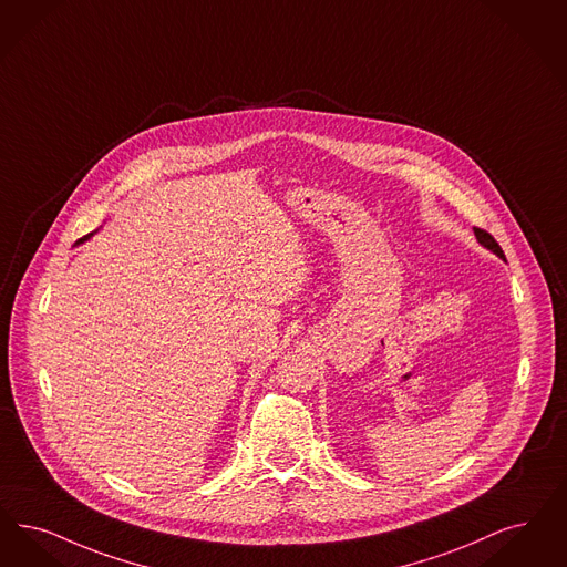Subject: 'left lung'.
Wrapping results in <instances>:
<instances>
[{
    "label": "left lung",
    "instance_id": "left-lung-1",
    "mask_svg": "<svg viewBox=\"0 0 567 567\" xmlns=\"http://www.w3.org/2000/svg\"><path fill=\"white\" fill-rule=\"evenodd\" d=\"M475 236L476 240L485 247V249L492 250V252H496L499 259H504L506 261V257H504V250L499 249L498 243L494 240V236L492 234H487L485 229H481V227H475Z\"/></svg>",
    "mask_w": 567,
    "mask_h": 567
}]
</instances>
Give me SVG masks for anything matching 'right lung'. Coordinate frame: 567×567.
Instances as JSON below:
<instances>
[{"mask_svg":"<svg viewBox=\"0 0 567 567\" xmlns=\"http://www.w3.org/2000/svg\"><path fill=\"white\" fill-rule=\"evenodd\" d=\"M92 234H89V236H84V238H80V240H78V245H80V243H84V240H89V238H91Z\"/></svg>","mask_w":567,"mask_h":567,"instance_id":"right-lung-1","label":"right lung"}]
</instances>
